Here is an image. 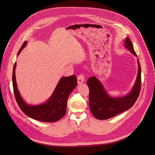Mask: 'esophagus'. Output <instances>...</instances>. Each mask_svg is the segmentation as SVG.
I'll return each mask as SVG.
<instances>
[{
  "label": "esophagus",
  "instance_id": "34e87169",
  "mask_svg": "<svg viewBox=\"0 0 155 155\" xmlns=\"http://www.w3.org/2000/svg\"><path fill=\"white\" fill-rule=\"evenodd\" d=\"M77 80H78V84H81L82 82H84V81L85 80L84 78V76L83 74H80L77 77Z\"/></svg>",
  "mask_w": 155,
  "mask_h": 155
}]
</instances>
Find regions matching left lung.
Returning <instances> with one entry per match:
<instances>
[{"mask_svg":"<svg viewBox=\"0 0 155 155\" xmlns=\"http://www.w3.org/2000/svg\"><path fill=\"white\" fill-rule=\"evenodd\" d=\"M124 46L137 57L133 44L128 38L124 41ZM138 71L135 84L127 95L117 97H111L103 85L95 76L88 79L87 84L89 89V103L90 110L98 120H106L115 117L118 114L128 110L134 104L140 93L141 87V68L138 59Z\"/></svg>","mask_w":155,"mask_h":155,"instance_id":"8db88e82","label":"left lung"}]
</instances>
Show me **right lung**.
Instances as JSON below:
<instances>
[{
  "label": "right lung",
  "instance_id": "add662e5",
  "mask_svg": "<svg viewBox=\"0 0 155 155\" xmlns=\"http://www.w3.org/2000/svg\"><path fill=\"white\" fill-rule=\"evenodd\" d=\"M27 44V41L24 42L18 52L17 56ZM15 66L16 63L15 62L12 75L13 87L15 100L22 112L30 118L46 123L56 122L62 118L66 113L67 102L68 96L77 84L76 76L73 75L62 77L52 96L45 103L36 106L29 105L22 99L17 88L15 75Z\"/></svg>",
  "mask_w": 155,
  "mask_h": 155
}]
</instances>
